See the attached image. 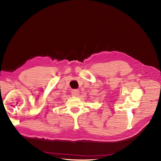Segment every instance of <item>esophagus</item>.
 Instances as JSON below:
<instances>
[{"label": "esophagus", "instance_id": "obj_1", "mask_svg": "<svg viewBox=\"0 0 161 161\" xmlns=\"http://www.w3.org/2000/svg\"><path fill=\"white\" fill-rule=\"evenodd\" d=\"M79 94H80V91L78 90H73L71 91V94L74 96H78Z\"/></svg>", "mask_w": 161, "mask_h": 161}]
</instances>
